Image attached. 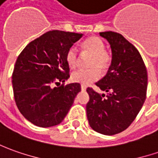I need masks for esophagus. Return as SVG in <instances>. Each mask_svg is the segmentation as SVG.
I'll list each match as a JSON object with an SVG mask.
<instances>
[{"instance_id":"1","label":"esophagus","mask_w":158,"mask_h":158,"mask_svg":"<svg viewBox=\"0 0 158 158\" xmlns=\"http://www.w3.org/2000/svg\"><path fill=\"white\" fill-rule=\"evenodd\" d=\"M81 90H82V91H85V90H86V86L84 85H81Z\"/></svg>"}]
</instances>
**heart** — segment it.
Segmentation results:
<instances>
[{
  "label": "heart",
  "instance_id": "1",
  "mask_svg": "<svg viewBox=\"0 0 158 158\" xmlns=\"http://www.w3.org/2000/svg\"><path fill=\"white\" fill-rule=\"evenodd\" d=\"M85 52L93 54L90 60L88 70H78L72 74V80L75 83L82 85H90L98 80L101 72H105L110 64V56L105 51V44L101 38L92 36L87 38L82 44ZM78 51L74 46L67 50L65 53V61L70 68L73 69L78 64Z\"/></svg>",
  "mask_w": 158,
  "mask_h": 158
}]
</instances>
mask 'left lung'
I'll return each instance as SVG.
<instances>
[{"label": "left lung", "mask_w": 158, "mask_h": 158, "mask_svg": "<svg viewBox=\"0 0 158 158\" xmlns=\"http://www.w3.org/2000/svg\"><path fill=\"white\" fill-rule=\"evenodd\" d=\"M100 35L107 40L112 51L106 76L96 83L106 95L88 87L86 114L94 131L113 135L128 128L138 114L146 99L148 75L139 52L123 35L113 31Z\"/></svg>", "instance_id": "1"}]
</instances>
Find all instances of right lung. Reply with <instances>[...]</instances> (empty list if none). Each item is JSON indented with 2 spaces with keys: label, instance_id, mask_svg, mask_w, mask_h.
Wrapping results in <instances>:
<instances>
[{
  "label": "right lung",
  "instance_id": "add662e5",
  "mask_svg": "<svg viewBox=\"0 0 158 158\" xmlns=\"http://www.w3.org/2000/svg\"><path fill=\"white\" fill-rule=\"evenodd\" d=\"M83 34L52 30L20 53L12 74L15 104L29 122L41 128L64 119L81 91L79 83L54 87L70 78L65 53Z\"/></svg>",
  "mask_w": 158,
  "mask_h": 158
}]
</instances>
